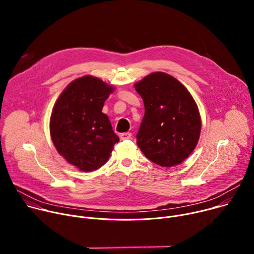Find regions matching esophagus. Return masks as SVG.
I'll return each mask as SVG.
<instances>
[{
	"label": "esophagus",
	"instance_id": "1",
	"mask_svg": "<svg viewBox=\"0 0 254 254\" xmlns=\"http://www.w3.org/2000/svg\"><path fill=\"white\" fill-rule=\"evenodd\" d=\"M131 137V132H124L121 134L122 139H128Z\"/></svg>",
	"mask_w": 254,
	"mask_h": 254
}]
</instances>
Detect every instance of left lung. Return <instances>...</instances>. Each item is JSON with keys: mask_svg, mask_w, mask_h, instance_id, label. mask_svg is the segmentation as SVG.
Masks as SVG:
<instances>
[{"mask_svg": "<svg viewBox=\"0 0 254 254\" xmlns=\"http://www.w3.org/2000/svg\"><path fill=\"white\" fill-rule=\"evenodd\" d=\"M144 104L136 143L150 161L173 167L195 149L201 130L197 104L187 88L173 76L155 72L135 84Z\"/></svg>", "mask_w": 254, "mask_h": 254, "instance_id": "obj_1", "label": "left lung"}]
</instances>
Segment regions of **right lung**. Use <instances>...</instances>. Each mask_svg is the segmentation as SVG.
<instances>
[{
    "label": "right lung",
    "instance_id": "obj_1",
    "mask_svg": "<svg viewBox=\"0 0 254 254\" xmlns=\"http://www.w3.org/2000/svg\"><path fill=\"white\" fill-rule=\"evenodd\" d=\"M113 91L102 80L83 76L72 81L54 105L50 119L52 141L69 164L83 172L103 166L120 141L107 116L101 113Z\"/></svg>",
    "mask_w": 254,
    "mask_h": 254
}]
</instances>
